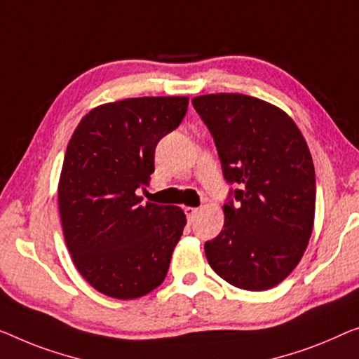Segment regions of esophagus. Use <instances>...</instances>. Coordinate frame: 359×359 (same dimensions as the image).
I'll return each instance as SVG.
<instances>
[{
    "label": "esophagus",
    "instance_id": "esophagus-1",
    "mask_svg": "<svg viewBox=\"0 0 359 359\" xmlns=\"http://www.w3.org/2000/svg\"><path fill=\"white\" fill-rule=\"evenodd\" d=\"M184 211L187 214V217H189V221H194V219L196 217L198 211H200V208H194V206H185Z\"/></svg>",
    "mask_w": 359,
    "mask_h": 359
}]
</instances>
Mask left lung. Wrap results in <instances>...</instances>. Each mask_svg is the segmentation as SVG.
Here are the masks:
<instances>
[{
	"mask_svg": "<svg viewBox=\"0 0 359 359\" xmlns=\"http://www.w3.org/2000/svg\"><path fill=\"white\" fill-rule=\"evenodd\" d=\"M224 177L240 189L222 206L224 227L205 243L212 271L242 290L261 292L285 279L313 233L316 175L308 143L285 111L255 96H195Z\"/></svg>",
	"mask_w": 359,
	"mask_h": 359,
	"instance_id": "left-lung-1",
	"label": "left lung"
}]
</instances>
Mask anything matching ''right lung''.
<instances>
[{
  "mask_svg": "<svg viewBox=\"0 0 359 359\" xmlns=\"http://www.w3.org/2000/svg\"><path fill=\"white\" fill-rule=\"evenodd\" d=\"M187 106L189 96L100 104L69 140L57 184L64 240L80 276L106 297H145L168 274L185 214L179 206L142 205L137 189L149 184L154 148Z\"/></svg>",
  "mask_w": 359,
  "mask_h": 359,
  "instance_id": "add662e5",
  "label": "right lung"
}]
</instances>
